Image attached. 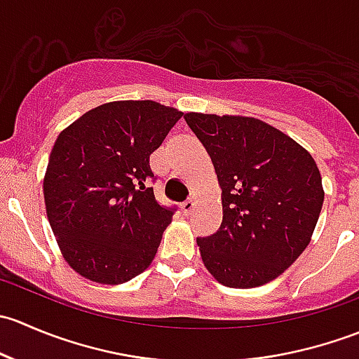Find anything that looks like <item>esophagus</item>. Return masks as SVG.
<instances>
[{
	"instance_id": "esophagus-1",
	"label": "esophagus",
	"mask_w": 359,
	"mask_h": 359,
	"mask_svg": "<svg viewBox=\"0 0 359 359\" xmlns=\"http://www.w3.org/2000/svg\"><path fill=\"white\" fill-rule=\"evenodd\" d=\"M180 208H182L184 215H191V213L194 212V208H196V201H194V198H189V200L182 203V206H180Z\"/></svg>"
}]
</instances>
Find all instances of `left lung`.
<instances>
[{
	"mask_svg": "<svg viewBox=\"0 0 359 359\" xmlns=\"http://www.w3.org/2000/svg\"><path fill=\"white\" fill-rule=\"evenodd\" d=\"M215 166L222 224L198 238L203 264L231 288L266 285L309 245L325 193L316 161L274 126L245 116H184Z\"/></svg>",
	"mask_w": 359,
	"mask_h": 359,
	"instance_id": "obj_1",
	"label": "left lung"
}]
</instances>
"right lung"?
Instances as JSON below:
<instances>
[{"mask_svg":"<svg viewBox=\"0 0 359 359\" xmlns=\"http://www.w3.org/2000/svg\"><path fill=\"white\" fill-rule=\"evenodd\" d=\"M182 112L118 100L60 132L43 180L46 215L69 266L86 280L126 283L146 271L175 208L159 205L149 156Z\"/></svg>","mask_w":359,"mask_h":359,"instance_id":"1","label":"right lung"}]
</instances>
